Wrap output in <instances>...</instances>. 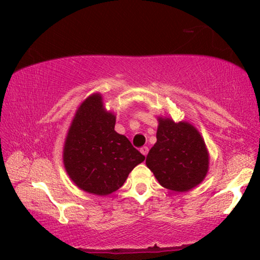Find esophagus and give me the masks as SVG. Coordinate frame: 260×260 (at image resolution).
I'll return each instance as SVG.
<instances>
[{
    "label": "esophagus",
    "instance_id": "esophagus-1",
    "mask_svg": "<svg viewBox=\"0 0 260 260\" xmlns=\"http://www.w3.org/2000/svg\"><path fill=\"white\" fill-rule=\"evenodd\" d=\"M148 151H149V148H148V147H143V148H141V152H142V154H143L144 156H147V155H148Z\"/></svg>",
    "mask_w": 260,
    "mask_h": 260
}]
</instances>
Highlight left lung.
Returning a JSON list of instances; mask_svg holds the SVG:
<instances>
[{"label": "left lung", "mask_w": 260, "mask_h": 260, "mask_svg": "<svg viewBox=\"0 0 260 260\" xmlns=\"http://www.w3.org/2000/svg\"><path fill=\"white\" fill-rule=\"evenodd\" d=\"M156 143L145 159L162 187L188 191L205 180L209 169V154L204 138L187 120L174 122L157 117Z\"/></svg>", "instance_id": "1"}]
</instances>
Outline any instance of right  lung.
<instances>
[{"mask_svg":"<svg viewBox=\"0 0 260 260\" xmlns=\"http://www.w3.org/2000/svg\"><path fill=\"white\" fill-rule=\"evenodd\" d=\"M116 115L108 111L101 93L79 105L67 131L62 162L67 175L81 190L105 197L119 189L144 156L115 131Z\"/></svg>","mask_w":260,"mask_h":260,"instance_id":"obj_1","label":"right lung"}]
</instances>
